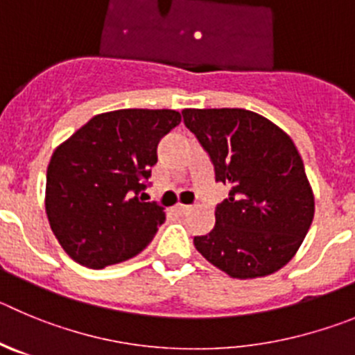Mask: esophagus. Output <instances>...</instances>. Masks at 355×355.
<instances>
[{"instance_id": "obj_1", "label": "esophagus", "mask_w": 355, "mask_h": 355, "mask_svg": "<svg viewBox=\"0 0 355 355\" xmlns=\"http://www.w3.org/2000/svg\"><path fill=\"white\" fill-rule=\"evenodd\" d=\"M172 211H174L175 214H180V216H183V214L190 213V206H184V204H175V206L172 207Z\"/></svg>"}]
</instances>
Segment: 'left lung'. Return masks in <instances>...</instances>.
I'll return each instance as SVG.
<instances>
[{
  "mask_svg": "<svg viewBox=\"0 0 355 355\" xmlns=\"http://www.w3.org/2000/svg\"><path fill=\"white\" fill-rule=\"evenodd\" d=\"M184 125L209 155L229 199L197 252L230 278H262L284 268L313 222L315 197L303 160L284 130L246 109H184Z\"/></svg>",
  "mask_w": 355,
  "mask_h": 355,
  "instance_id": "8db88e82",
  "label": "left lung"
}]
</instances>
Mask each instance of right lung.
<instances>
[{
  "label": "right lung",
  "mask_w": 355,
  "mask_h": 355,
  "mask_svg": "<svg viewBox=\"0 0 355 355\" xmlns=\"http://www.w3.org/2000/svg\"><path fill=\"white\" fill-rule=\"evenodd\" d=\"M181 123L171 109L96 114L51 156L45 213L61 248L91 269L137 255L164 223V207L142 202L156 146Z\"/></svg>",
  "instance_id": "add662e5"
}]
</instances>
